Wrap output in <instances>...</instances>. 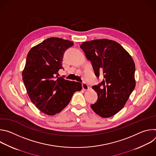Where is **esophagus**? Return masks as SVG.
I'll return each mask as SVG.
<instances>
[{"mask_svg": "<svg viewBox=\"0 0 156 156\" xmlns=\"http://www.w3.org/2000/svg\"><path fill=\"white\" fill-rule=\"evenodd\" d=\"M82 86H83V90H84V91H87V90H89V89H90V87H89V86L85 83H83Z\"/></svg>", "mask_w": 156, "mask_h": 156, "instance_id": "esophagus-1", "label": "esophagus"}]
</instances>
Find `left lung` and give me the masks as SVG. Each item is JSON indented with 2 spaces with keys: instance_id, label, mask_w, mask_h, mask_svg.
<instances>
[{
  "instance_id": "8db88e82",
  "label": "left lung",
  "mask_w": 156,
  "mask_h": 156,
  "mask_svg": "<svg viewBox=\"0 0 156 156\" xmlns=\"http://www.w3.org/2000/svg\"><path fill=\"white\" fill-rule=\"evenodd\" d=\"M80 48L92 62L96 75L104 76L101 83L92 87L98 99L91 107L101 117H112L123 108L135 87V62L115 41L94 39L83 42Z\"/></svg>"
}]
</instances>
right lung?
Masks as SVG:
<instances>
[{
	"mask_svg": "<svg viewBox=\"0 0 156 156\" xmlns=\"http://www.w3.org/2000/svg\"><path fill=\"white\" fill-rule=\"evenodd\" d=\"M73 45L70 41L50 37L33 47L27 55L23 80L31 102L46 115L60 112L73 94L82 90L80 83L56 78L58 70L63 69V53Z\"/></svg>",
	"mask_w": 156,
	"mask_h": 156,
	"instance_id": "1",
	"label": "right lung"
}]
</instances>
